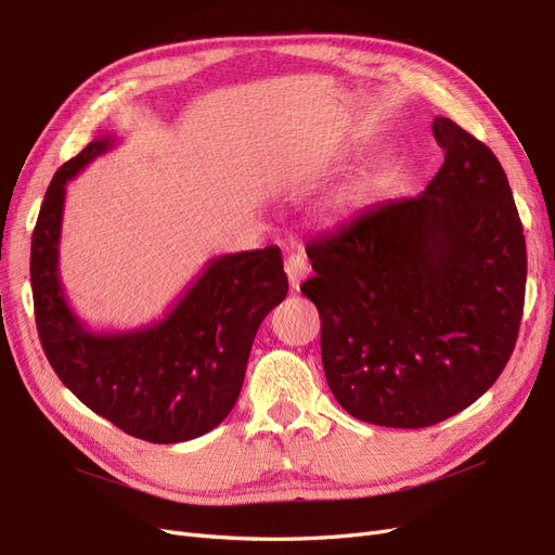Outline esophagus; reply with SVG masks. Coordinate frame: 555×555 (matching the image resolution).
<instances>
[{"label": "esophagus", "mask_w": 555, "mask_h": 555, "mask_svg": "<svg viewBox=\"0 0 555 555\" xmlns=\"http://www.w3.org/2000/svg\"><path fill=\"white\" fill-rule=\"evenodd\" d=\"M285 274H288L291 288H293V291H299L301 279L309 274V262H307V258H304L301 254H291L288 258H285Z\"/></svg>", "instance_id": "1"}]
</instances>
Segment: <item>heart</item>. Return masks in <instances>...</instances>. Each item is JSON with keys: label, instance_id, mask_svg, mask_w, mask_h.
<instances>
[{"label": "heart", "instance_id": "1", "mask_svg": "<svg viewBox=\"0 0 555 555\" xmlns=\"http://www.w3.org/2000/svg\"><path fill=\"white\" fill-rule=\"evenodd\" d=\"M362 203H364V186H348L332 195V198L325 203V211L330 219H338L344 217V214L360 207Z\"/></svg>", "mask_w": 555, "mask_h": 555}]
</instances>
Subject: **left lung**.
I'll return each mask as SVG.
<instances>
[{
	"label": "left lung",
	"mask_w": 555,
	"mask_h": 555,
	"mask_svg": "<svg viewBox=\"0 0 555 555\" xmlns=\"http://www.w3.org/2000/svg\"><path fill=\"white\" fill-rule=\"evenodd\" d=\"M444 164L424 193L364 209L307 246L334 399L357 420L424 428L503 373L526 297V237L495 154L434 119Z\"/></svg>",
	"instance_id": "left-lung-1"
}]
</instances>
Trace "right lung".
Instances as JSON below:
<instances>
[{"label":"right lung","instance_id":"obj_1","mask_svg":"<svg viewBox=\"0 0 555 555\" xmlns=\"http://www.w3.org/2000/svg\"><path fill=\"white\" fill-rule=\"evenodd\" d=\"M117 145L101 135L55 172L31 235V295L43 352L60 380L133 438L170 444L219 426L235 405L264 315L288 295L279 246L211 258L152 325L92 332L60 279L66 184Z\"/></svg>","mask_w":555,"mask_h":555}]
</instances>
